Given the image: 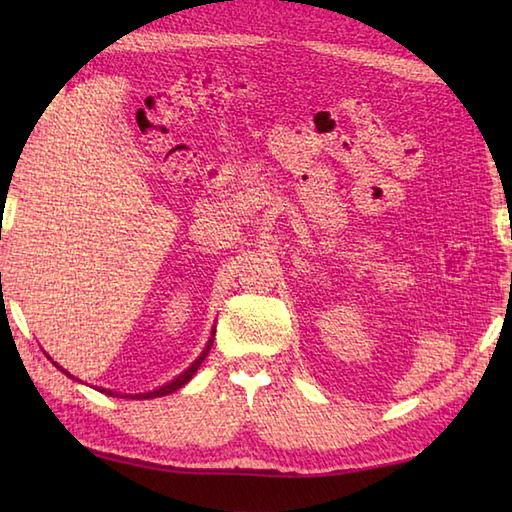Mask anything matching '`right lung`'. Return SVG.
Wrapping results in <instances>:
<instances>
[{
  "mask_svg": "<svg viewBox=\"0 0 512 512\" xmlns=\"http://www.w3.org/2000/svg\"><path fill=\"white\" fill-rule=\"evenodd\" d=\"M215 334V332H213ZM211 345H213V336H211V339H209V343H206V347H204V352L198 356V358H195V361L187 367V369H184V372L178 376V378H173L171 380V383H167V385H162L160 389H154V391H147V394H134V396H127V398H138V400H143V398H160V396H167V394H173V391H178L182 385H187L189 383V380L193 378V374L195 372H198V367L202 365V361H204V358H206V354H209V350H211ZM50 358V356H48ZM54 363V361H52ZM54 365H57V363H54ZM59 369H61V372L63 374H68V372H65V369L61 367V365H57ZM68 376H72V374H68ZM99 391H105V394H110V396H114V391H110V389H99ZM118 396V394H116ZM123 398V396H121Z\"/></svg>",
  "mask_w": 512,
  "mask_h": 512,
  "instance_id": "add662e5",
  "label": "right lung"
}]
</instances>
